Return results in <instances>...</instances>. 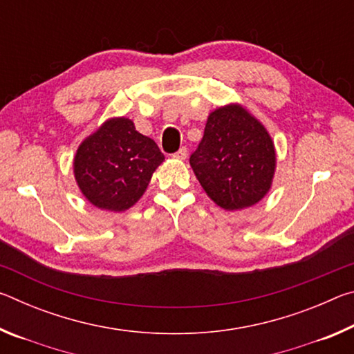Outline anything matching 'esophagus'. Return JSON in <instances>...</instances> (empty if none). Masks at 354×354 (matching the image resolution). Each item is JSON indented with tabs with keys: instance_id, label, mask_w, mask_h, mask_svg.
<instances>
[{
	"instance_id": "esophagus-1",
	"label": "esophagus",
	"mask_w": 354,
	"mask_h": 354,
	"mask_svg": "<svg viewBox=\"0 0 354 354\" xmlns=\"http://www.w3.org/2000/svg\"><path fill=\"white\" fill-rule=\"evenodd\" d=\"M173 156H175V158L176 159H185V158H187V148H185V147H181V148H179L178 149V151L175 153V154H173Z\"/></svg>"
}]
</instances>
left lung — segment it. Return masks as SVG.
<instances>
[{
    "instance_id": "obj_1",
    "label": "left lung",
    "mask_w": 354,
    "mask_h": 354,
    "mask_svg": "<svg viewBox=\"0 0 354 354\" xmlns=\"http://www.w3.org/2000/svg\"><path fill=\"white\" fill-rule=\"evenodd\" d=\"M190 165L209 198L237 211L270 190L277 156L267 129L242 106L230 104L209 115Z\"/></svg>"
}]
</instances>
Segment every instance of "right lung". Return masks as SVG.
<instances>
[{"label": "right lung", "instance_id": "1", "mask_svg": "<svg viewBox=\"0 0 354 354\" xmlns=\"http://www.w3.org/2000/svg\"><path fill=\"white\" fill-rule=\"evenodd\" d=\"M162 160L156 142L129 118H111L77 148L75 178L93 206L120 212L140 198Z\"/></svg>", "mask_w": 354, "mask_h": 354}]
</instances>
